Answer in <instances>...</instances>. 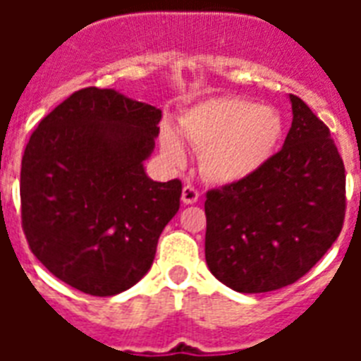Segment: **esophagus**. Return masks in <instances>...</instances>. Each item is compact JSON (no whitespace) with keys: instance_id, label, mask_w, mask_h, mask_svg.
I'll return each instance as SVG.
<instances>
[{"instance_id":"1","label":"esophagus","mask_w":361,"mask_h":361,"mask_svg":"<svg viewBox=\"0 0 361 361\" xmlns=\"http://www.w3.org/2000/svg\"><path fill=\"white\" fill-rule=\"evenodd\" d=\"M198 198H200V192H198L197 187H192L187 183V185L183 187V191H181V200H183V204H195L198 202Z\"/></svg>"}]
</instances>
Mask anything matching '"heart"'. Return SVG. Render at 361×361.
Segmentation results:
<instances>
[{
    "label": "heart",
    "mask_w": 361,
    "mask_h": 361,
    "mask_svg": "<svg viewBox=\"0 0 361 361\" xmlns=\"http://www.w3.org/2000/svg\"><path fill=\"white\" fill-rule=\"evenodd\" d=\"M180 133L200 152V170L209 181L234 183L271 159L283 136V118L247 99L214 97L181 116ZM161 149L172 164L185 163V147L169 127L161 130Z\"/></svg>",
    "instance_id": "1"
}]
</instances>
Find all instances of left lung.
<instances>
[{
    "label": "left lung",
    "instance_id": "8db88e82",
    "mask_svg": "<svg viewBox=\"0 0 361 361\" xmlns=\"http://www.w3.org/2000/svg\"><path fill=\"white\" fill-rule=\"evenodd\" d=\"M285 144L252 176L206 192V262L232 290L258 294L307 274L341 234L345 164L324 121L290 95Z\"/></svg>",
    "mask_w": 361,
    "mask_h": 361
}]
</instances>
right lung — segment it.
<instances>
[{
    "label": "right lung",
    "instance_id": "obj_1",
    "mask_svg": "<svg viewBox=\"0 0 361 361\" xmlns=\"http://www.w3.org/2000/svg\"><path fill=\"white\" fill-rule=\"evenodd\" d=\"M161 110L84 87L42 118L20 170L22 228L39 262L92 296L127 290L152 268L178 214L181 181L149 180L144 161Z\"/></svg>",
    "mask_w": 361,
    "mask_h": 361
}]
</instances>
